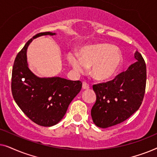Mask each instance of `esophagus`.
Instances as JSON below:
<instances>
[{
    "mask_svg": "<svg viewBox=\"0 0 157 157\" xmlns=\"http://www.w3.org/2000/svg\"><path fill=\"white\" fill-rule=\"evenodd\" d=\"M89 88V83H87L86 81H83L82 83V89H88Z\"/></svg>",
    "mask_w": 157,
    "mask_h": 157,
    "instance_id": "1",
    "label": "esophagus"
}]
</instances>
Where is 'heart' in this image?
<instances>
[{"label":"heart","instance_id":"heart-1","mask_svg":"<svg viewBox=\"0 0 157 157\" xmlns=\"http://www.w3.org/2000/svg\"><path fill=\"white\" fill-rule=\"evenodd\" d=\"M68 61L77 71L91 67V74L98 81H106L114 76L122 62L121 52L116 47L107 44H96L83 48L80 59L74 55Z\"/></svg>","mask_w":157,"mask_h":157}]
</instances>
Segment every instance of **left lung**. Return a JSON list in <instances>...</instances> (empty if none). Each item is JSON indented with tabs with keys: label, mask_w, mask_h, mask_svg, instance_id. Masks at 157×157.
I'll return each mask as SVG.
<instances>
[{
	"label": "left lung",
	"mask_w": 157,
	"mask_h": 157,
	"mask_svg": "<svg viewBox=\"0 0 157 157\" xmlns=\"http://www.w3.org/2000/svg\"><path fill=\"white\" fill-rule=\"evenodd\" d=\"M136 61L113 80L93 86L96 95L91 114L100 128L117 125L128 119L143 101L147 82V68L142 56L134 54Z\"/></svg>",
	"instance_id": "1"
}]
</instances>
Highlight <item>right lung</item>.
<instances>
[{"instance_id":"right-lung-1","label":"right lung","mask_w":157,"mask_h":157,"mask_svg":"<svg viewBox=\"0 0 157 157\" xmlns=\"http://www.w3.org/2000/svg\"><path fill=\"white\" fill-rule=\"evenodd\" d=\"M55 34L44 32L31 38L17 54L12 70L11 91L15 101L32 121L43 126L59 123L82 87L80 81L39 78L28 67L26 51L30 43L40 36Z\"/></svg>"}]
</instances>
